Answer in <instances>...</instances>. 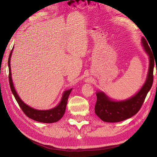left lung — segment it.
I'll use <instances>...</instances> for the list:
<instances>
[{
    "label": "left lung",
    "mask_w": 157,
    "mask_h": 157,
    "mask_svg": "<svg viewBox=\"0 0 157 157\" xmlns=\"http://www.w3.org/2000/svg\"><path fill=\"white\" fill-rule=\"evenodd\" d=\"M142 44L150 58L147 78L144 85L136 95L123 101H113L103 92H98L95 113L102 121L107 123H117L126 120L136 114L144 102L147 93L152 86L155 58L147 41L143 37Z\"/></svg>",
    "instance_id": "8db88e82"
}]
</instances>
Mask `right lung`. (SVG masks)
Masks as SVG:
<instances>
[{
  "label": "right lung",
  "instance_id": "obj_1",
  "mask_svg": "<svg viewBox=\"0 0 157 157\" xmlns=\"http://www.w3.org/2000/svg\"><path fill=\"white\" fill-rule=\"evenodd\" d=\"M12 50L10 52V56L8 58V66H9V82L11 91L13 95L15 98L16 100L18 102V105L20 106L21 109L24 112L26 116L29 118L33 119L34 121L44 123H52L57 122L62 118L63 114L65 113L66 105H67V101L69 95H70L72 89L64 91L63 94L62 100H61L59 104L55 108L51 109L49 110H36L30 107V106L27 105L21 100L18 97L17 93L16 92L14 84L12 79V73H11V68H10V58L12 53Z\"/></svg>",
  "mask_w": 157,
  "mask_h": 157
}]
</instances>
